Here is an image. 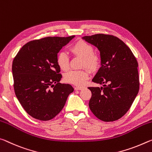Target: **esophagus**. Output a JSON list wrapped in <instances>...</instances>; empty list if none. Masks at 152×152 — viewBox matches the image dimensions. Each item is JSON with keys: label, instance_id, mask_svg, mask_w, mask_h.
Instances as JSON below:
<instances>
[{"label": "esophagus", "instance_id": "obj_1", "mask_svg": "<svg viewBox=\"0 0 152 152\" xmlns=\"http://www.w3.org/2000/svg\"><path fill=\"white\" fill-rule=\"evenodd\" d=\"M83 88V87H80V86L75 87V90H81V89H82Z\"/></svg>", "mask_w": 152, "mask_h": 152}]
</instances>
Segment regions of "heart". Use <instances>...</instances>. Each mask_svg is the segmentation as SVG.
Instances as JSON below:
<instances>
[{
    "mask_svg": "<svg viewBox=\"0 0 152 152\" xmlns=\"http://www.w3.org/2000/svg\"><path fill=\"white\" fill-rule=\"evenodd\" d=\"M70 51L75 56L82 58L81 66L86 67L91 72L98 70L101 64V58L99 55L94 53V47L88 42L79 40L70 48ZM56 63L62 71H66L69 69V60L64 53H59L56 56ZM89 77V73L86 69L71 71L65 74L64 81L75 86H83Z\"/></svg>",
    "mask_w": 152,
    "mask_h": 152,
    "instance_id": "obj_1",
    "label": "heart"
}]
</instances>
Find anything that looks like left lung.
I'll use <instances>...</instances> for the list:
<instances>
[{
  "mask_svg": "<svg viewBox=\"0 0 152 152\" xmlns=\"http://www.w3.org/2000/svg\"><path fill=\"white\" fill-rule=\"evenodd\" d=\"M82 38L98 48L101 58V67L92 81L103 87L88 88L91 91L89 108L99 120H118L127 113L139 92L137 59L116 36L98 34Z\"/></svg>",
  "mask_w": 152,
  "mask_h": 152,
  "instance_id": "1",
  "label": "left lung"
}]
</instances>
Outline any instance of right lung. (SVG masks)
Returning a JSON list of instances; mask_svg holds the SVG:
<instances>
[{"label":"right lung","mask_w":152,"mask_h":152,"mask_svg":"<svg viewBox=\"0 0 152 152\" xmlns=\"http://www.w3.org/2000/svg\"><path fill=\"white\" fill-rule=\"evenodd\" d=\"M75 36L46 37L29 42L19 50L12 64L14 90L26 113L40 121L55 117L74 89L61 83L56 56Z\"/></svg>","instance_id":"1"}]
</instances>
